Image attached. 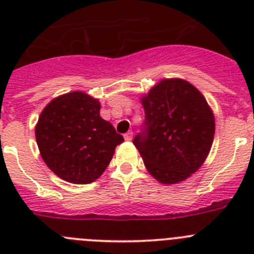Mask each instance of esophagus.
<instances>
[{"label": "esophagus", "mask_w": 254, "mask_h": 254, "mask_svg": "<svg viewBox=\"0 0 254 254\" xmlns=\"http://www.w3.org/2000/svg\"><path fill=\"white\" fill-rule=\"evenodd\" d=\"M132 136H133V132H132V131H128V132H127V133H125V138L127 141L132 140Z\"/></svg>", "instance_id": "1"}]
</instances>
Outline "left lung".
Returning <instances> with one entry per match:
<instances>
[{
  "label": "left lung",
  "mask_w": 254,
  "mask_h": 254,
  "mask_svg": "<svg viewBox=\"0 0 254 254\" xmlns=\"http://www.w3.org/2000/svg\"><path fill=\"white\" fill-rule=\"evenodd\" d=\"M142 131L133 145L149 173L164 185L185 181L203 164L215 120L203 95L181 78H165L142 96Z\"/></svg>",
  "instance_id": "1"
}]
</instances>
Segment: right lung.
Returning a JSON list of instances; mask_svg holds the SVG:
<instances>
[{
	"mask_svg": "<svg viewBox=\"0 0 254 254\" xmlns=\"http://www.w3.org/2000/svg\"><path fill=\"white\" fill-rule=\"evenodd\" d=\"M35 138L56 176L87 185L102 176L123 136L100 117V103L82 91L57 96L40 113Z\"/></svg>",
	"mask_w": 254,
	"mask_h": 254,
	"instance_id": "add662e5",
	"label": "right lung"
}]
</instances>
